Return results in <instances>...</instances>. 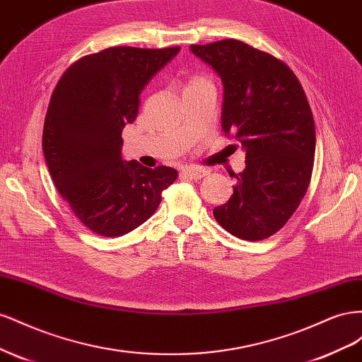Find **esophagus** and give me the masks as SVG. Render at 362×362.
<instances>
[{"label": "esophagus", "mask_w": 362, "mask_h": 362, "mask_svg": "<svg viewBox=\"0 0 362 362\" xmlns=\"http://www.w3.org/2000/svg\"><path fill=\"white\" fill-rule=\"evenodd\" d=\"M181 173H182V177L189 178V180H201V178L206 177L208 170L199 169V168H187V169H184Z\"/></svg>", "instance_id": "obj_1"}]
</instances>
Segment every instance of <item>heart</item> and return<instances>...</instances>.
Listing matches in <instances>:
<instances>
[{"mask_svg": "<svg viewBox=\"0 0 362 362\" xmlns=\"http://www.w3.org/2000/svg\"><path fill=\"white\" fill-rule=\"evenodd\" d=\"M206 81H208V80L205 78V76H202V75H193V76H190V78H189L187 86H185V87L194 86V84H201V83H206Z\"/></svg>", "mask_w": 362, "mask_h": 362, "instance_id": "b5f03b06", "label": "heart"}]
</instances>
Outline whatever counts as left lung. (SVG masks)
<instances>
[{"instance_id":"8db88e82","label":"left lung","mask_w":362,"mask_h":362,"mask_svg":"<svg viewBox=\"0 0 362 362\" xmlns=\"http://www.w3.org/2000/svg\"><path fill=\"white\" fill-rule=\"evenodd\" d=\"M190 49L221 75L222 129L246 151L233 196L213 214L238 238H269L298 210L311 181L315 127L303 87L282 60L242 40Z\"/></svg>"}]
</instances>
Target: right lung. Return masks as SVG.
<instances>
[{"label":"right lung","mask_w":362,"mask_h":362,"mask_svg":"<svg viewBox=\"0 0 362 362\" xmlns=\"http://www.w3.org/2000/svg\"><path fill=\"white\" fill-rule=\"evenodd\" d=\"M180 47H113L72 63L52 92L42 148L51 178L75 216L103 237H120L156 213L178 178L120 156L122 129L139 113L140 92Z\"/></svg>","instance_id":"1"}]
</instances>
